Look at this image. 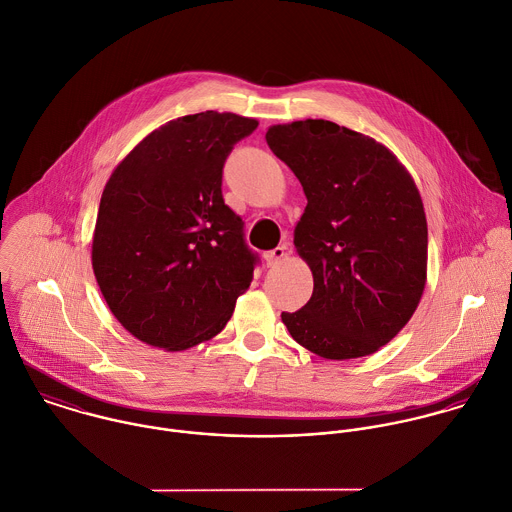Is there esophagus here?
<instances>
[{
	"label": "esophagus",
	"instance_id": "34e87169",
	"mask_svg": "<svg viewBox=\"0 0 512 512\" xmlns=\"http://www.w3.org/2000/svg\"><path fill=\"white\" fill-rule=\"evenodd\" d=\"M263 257H265L267 265H277V263H281L287 257V249L285 247H275V249L267 251Z\"/></svg>",
	"mask_w": 512,
	"mask_h": 512
}]
</instances>
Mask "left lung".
I'll return each mask as SVG.
<instances>
[{"instance_id": "8db88e82", "label": "left lung", "mask_w": 512, "mask_h": 512, "mask_svg": "<svg viewBox=\"0 0 512 512\" xmlns=\"http://www.w3.org/2000/svg\"><path fill=\"white\" fill-rule=\"evenodd\" d=\"M267 144L299 178L307 207L295 247L312 297L281 318L326 360L378 352L413 316L427 281V221L406 166L382 142L330 120L269 126Z\"/></svg>"}]
</instances>
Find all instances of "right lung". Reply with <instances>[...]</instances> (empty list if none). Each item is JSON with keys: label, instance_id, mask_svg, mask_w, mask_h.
<instances>
[{"label": "right lung", "instance_id": "add662e5", "mask_svg": "<svg viewBox=\"0 0 512 512\" xmlns=\"http://www.w3.org/2000/svg\"><path fill=\"white\" fill-rule=\"evenodd\" d=\"M255 118L205 110L166 122L112 170L93 235V271L116 320L168 352L211 340L251 281L257 255L221 196L233 144Z\"/></svg>", "mask_w": 512, "mask_h": 512}]
</instances>
